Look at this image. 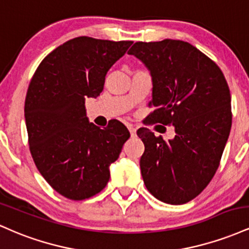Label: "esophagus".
<instances>
[{
	"mask_svg": "<svg viewBox=\"0 0 249 249\" xmlns=\"http://www.w3.org/2000/svg\"><path fill=\"white\" fill-rule=\"evenodd\" d=\"M127 128H128V131H130V133H131V136H136V127L133 126V125H131V124H128L127 125Z\"/></svg>",
	"mask_w": 249,
	"mask_h": 249,
	"instance_id": "esophagus-1",
	"label": "esophagus"
}]
</instances>
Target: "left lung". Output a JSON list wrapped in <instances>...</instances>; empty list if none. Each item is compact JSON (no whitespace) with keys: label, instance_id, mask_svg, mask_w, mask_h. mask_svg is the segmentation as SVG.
Wrapping results in <instances>:
<instances>
[{"label":"left lung","instance_id":"obj_1","mask_svg":"<svg viewBox=\"0 0 249 249\" xmlns=\"http://www.w3.org/2000/svg\"><path fill=\"white\" fill-rule=\"evenodd\" d=\"M152 76L154 107L148 119L173 125L164 141L146 127L141 170L148 192L162 202L182 205L199 196L218 170L232 126L231 93L224 73L210 57L178 39L137 42L130 50Z\"/></svg>","mask_w":249,"mask_h":249}]
</instances>
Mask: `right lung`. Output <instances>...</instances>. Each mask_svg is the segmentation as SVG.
<instances>
[{"label": "right lung", "instance_id": "add662e5", "mask_svg": "<svg viewBox=\"0 0 249 249\" xmlns=\"http://www.w3.org/2000/svg\"><path fill=\"white\" fill-rule=\"evenodd\" d=\"M132 41L81 36L63 43L38 65L24 103L30 153L56 192L71 200L96 196L110 179L130 132L118 121L89 123L84 101L99 96L108 69Z\"/></svg>", "mask_w": 249, "mask_h": 249}]
</instances>
